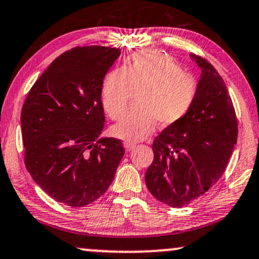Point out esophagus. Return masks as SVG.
Masks as SVG:
<instances>
[{
	"mask_svg": "<svg viewBox=\"0 0 259 259\" xmlns=\"http://www.w3.org/2000/svg\"><path fill=\"white\" fill-rule=\"evenodd\" d=\"M124 147H125V149L127 152H130V150H133L135 148L136 145H134V143H130V142H124Z\"/></svg>",
	"mask_w": 259,
	"mask_h": 259,
	"instance_id": "esophagus-1",
	"label": "esophagus"
}]
</instances>
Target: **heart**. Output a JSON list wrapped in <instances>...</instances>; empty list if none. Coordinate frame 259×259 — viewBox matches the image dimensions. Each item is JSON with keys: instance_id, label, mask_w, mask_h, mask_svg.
I'll return each instance as SVG.
<instances>
[{"instance_id": "1", "label": "heart", "mask_w": 259, "mask_h": 259, "mask_svg": "<svg viewBox=\"0 0 259 259\" xmlns=\"http://www.w3.org/2000/svg\"><path fill=\"white\" fill-rule=\"evenodd\" d=\"M198 81L183 71L171 57L155 50L135 52L122 68L109 71L100 88L103 109L112 120L125 111L133 93L137 111L126 113L112 134L126 142L145 140L160 126L179 123L190 113L198 97Z\"/></svg>"}]
</instances>
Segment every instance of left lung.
Masks as SVG:
<instances>
[{
    "label": "left lung",
    "mask_w": 259,
    "mask_h": 259,
    "mask_svg": "<svg viewBox=\"0 0 259 259\" xmlns=\"http://www.w3.org/2000/svg\"><path fill=\"white\" fill-rule=\"evenodd\" d=\"M202 70L198 97L184 119L153 141L154 160L145 181L158 201L173 208L190 204L224 175L238 139V120L228 90L207 60L191 55Z\"/></svg>",
    "instance_id": "1"
}]
</instances>
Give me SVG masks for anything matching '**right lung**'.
<instances>
[{
	"mask_svg": "<svg viewBox=\"0 0 259 259\" xmlns=\"http://www.w3.org/2000/svg\"><path fill=\"white\" fill-rule=\"evenodd\" d=\"M119 49L76 47L60 55L29 90L21 110L25 166L47 194L69 207L101 197L124 155L103 137L104 77Z\"/></svg>",
	"mask_w": 259,
	"mask_h": 259,
	"instance_id": "obj_1",
	"label": "right lung"
}]
</instances>
